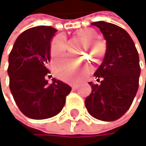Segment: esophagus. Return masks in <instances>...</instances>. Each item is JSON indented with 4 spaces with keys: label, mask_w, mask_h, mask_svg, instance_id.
<instances>
[{
    "label": "esophagus",
    "mask_w": 146,
    "mask_h": 146,
    "mask_svg": "<svg viewBox=\"0 0 146 146\" xmlns=\"http://www.w3.org/2000/svg\"><path fill=\"white\" fill-rule=\"evenodd\" d=\"M77 85H72V90H76L77 89Z\"/></svg>",
    "instance_id": "1"
}]
</instances>
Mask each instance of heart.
Returning a JSON list of instances; mask_svg holds the SVG:
<instances>
[{
    "label": "heart",
    "mask_w": 146,
    "mask_h": 146,
    "mask_svg": "<svg viewBox=\"0 0 146 146\" xmlns=\"http://www.w3.org/2000/svg\"><path fill=\"white\" fill-rule=\"evenodd\" d=\"M76 37L86 40V45L83 48H86L88 46L92 47L95 52L100 51L103 47V44L97 40V33L92 28H81L75 32ZM67 49V42L62 35L55 37L51 42L50 46V55L53 59H58L63 56ZM81 64L74 60L68 57L64 58L53 65V70L56 76L65 81L74 82L77 80V71Z\"/></svg>",
    "instance_id": "heart-1"
}]
</instances>
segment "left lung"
Listing matches in <instances>:
<instances>
[{"label":"left lung","mask_w":146,"mask_h":146,"mask_svg":"<svg viewBox=\"0 0 146 146\" xmlns=\"http://www.w3.org/2000/svg\"><path fill=\"white\" fill-rule=\"evenodd\" d=\"M92 25L103 34L106 51L94 72L100 82L96 85L89 82L92 92L85 100V105L93 118L114 121L127 111L136 96L141 71L139 56L131 36L122 27L106 21Z\"/></svg>","instance_id":"left-lung-1"}]
</instances>
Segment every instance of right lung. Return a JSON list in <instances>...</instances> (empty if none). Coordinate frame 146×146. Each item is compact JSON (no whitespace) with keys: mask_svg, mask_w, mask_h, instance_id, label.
<instances>
[{"mask_svg":"<svg viewBox=\"0 0 146 146\" xmlns=\"http://www.w3.org/2000/svg\"><path fill=\"white\" fill-rule=\"evenodd\" d=\"M57 30L48 26L29 28L16 39L8 57L9 87L25 116L33 119L52 118L62 110L72 88L67 84L45 76L50 61L51 40Z\"/></svg>","mask_w":146,"mask_h":146,"instance_id":"1","label":"right lung"}]
</instances>
